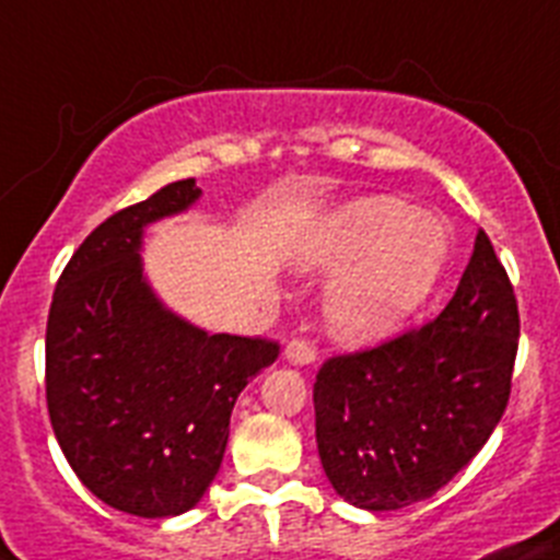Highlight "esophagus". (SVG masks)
<instances>
[{"mask_svg": "<svg viewBox=\"0 0 560 560\" xmlns=\"http://www.w3.org/2000/svg\"><path fill=\"white\" fill-rule=\"evenodd\" d=\"M284 360L292 365H312L315 362V349L306 340H290L284 346Z\"/></svg>", "mask_w": 560, "mask_h": 560, "instance_id": "34e87169", "label": "esophagus"}]
</instances>
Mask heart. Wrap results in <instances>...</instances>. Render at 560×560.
<instances>
[{
  "mask_svg": "<svg viewBox=\"0 0 560 560\" xmlns=\"http://www.w3.org/2000/svg\"><path fill=\"white\" fill-rule=\"evenodd\" d=\"M450 248V229L435 214L393 198H362L317 225L301 261L317 273H337L324 299L331 335L368 346L393 335L430 301Z\"/></svg>",
  "mask_w": 560,
  "mask_h": 560,
  "instance_id": "1",
  "label": "heart"
}]
</instances>
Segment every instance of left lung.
<instances>
[{
  "label": "left lung",
  "instance_id": "left-lung-1",
  "mask_svg": "<svg viewBox=\"0 0 560 560\" xmlns=\"http://www.w3.org/2000/svg\"><path fill=\"white\" fill-rule=\"evenodd\" d=\"M516 349V295L477 231L475 254L435 320L317 371L315 438L331 488L362 511L432 497L500 424Z\"/></svg>",
  "mask_w": 560,
  "mask_h": 560
}]
</instances>
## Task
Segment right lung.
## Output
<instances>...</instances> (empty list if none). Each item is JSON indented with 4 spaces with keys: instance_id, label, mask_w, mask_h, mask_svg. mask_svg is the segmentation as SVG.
<instances>
[{
    "instance_id": "1",
    "label": "right lung",
    "mask_w": 560,
    "mask_h": 560,
    "mask_svg": "<svg viewBox=\"0 0 560 560\" xmlns=\"http://www.w3.org/2000/svg\"><path fill=\"white\" fill-rule=\"evenodd\" d=\"M175 180L110 214L74 250L47 320V407L69 466L105 505L142 518L186 513L211 486L236 396L279 342L209 335L144 276L150 223L198 203Z\"/></svg>"
}]
</instances>
